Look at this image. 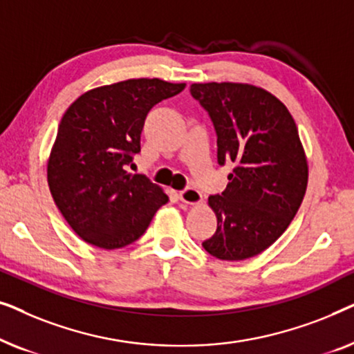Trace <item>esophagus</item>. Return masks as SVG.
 Instances as JSON below:
<instances>
[{"label": "esophagus", "mask_w": 354, "mask_h": 354, "mask_svg": "<svg viewBox=\"0 0 354 354\" xmlns=\"http://www.w3.org/2000/svg\"><path fill=\"white\" fill-rule=\"evenodd\" d=\"M178 198H180L182 203H185V205H200L203 196L201 193L196 190V188H185V190L178 193Z\"/></svg>", "instance_id": "34e87169"}]
</instances>
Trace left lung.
Segmentation results:
<instances>
[{
    "mask_svg": "<svg viewBox=\"0 0 354 354\" xmlns=\"http://www.w3.org/2000/svg\"><path fill=\"white\" fill-rule=\"evenodd\" d=\"M217 133V161L235 164L222 195L207 205L216 234L203 241L222 261L263 253L293 221L308 187V161L298 127L282 101L250 84H192Z\"/></svg>",
    "mask_w": 354,
    "mask_h": 354,
    "instance_id": "left-lung-1",
    "label": "left lung"
}]
</instances>
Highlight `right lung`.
<instances>
[{"instance_id":"right-lung-1","label":"right lung","mask_w":354,"mask_h":354,"mask_svg":"<svg viewBox=\"0 0 354 354\" xmlns=\"http://www.w3.org/2000/svg\"><path fill=\"white\" fill-rule=\"evenodd\" d=\"M185 84L130 79L85 91L62 115L48 158L57 209L86 243L103 250L133 243L169 196L142 174H129L154 104Z\"/></svg>"}]
</instances>
